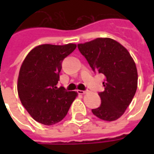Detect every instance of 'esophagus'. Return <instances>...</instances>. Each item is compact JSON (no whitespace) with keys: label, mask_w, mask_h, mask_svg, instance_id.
<instances>
[{"label":"esophagus","mask_w":154,"mask_h":154,"mask_svg":"<svg viewBox=\"0 0 154 154\" xmlns=\"http://www.w3.org/2000/svg\"><path fill=\"white\" fill-rule=\"evenodd\" d=\"M77 93H78V94H81V95H83V94H86V93H87V91H87V90H86V91H82V90H77Z\"/></svg>","instance_id":"34e87169"}]
</instances>
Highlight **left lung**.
Returning a JSON list of instances; mask_svg holds the SVG:
<instances>
[{
	"instance_id": "1",
	"label": "left lung",
	"mask_w": 154,
	"mask_h": 154,
	"mask_svg": "<svg viewBox=\"0 0 154 154\" xmlns=\"http://www.w3.org/2000/svg\"><path fill=\"white\" fill-rule=\"evenodd\" d=\"M77 48L91 69L106 76L104 91L99 92L100 106L92 109L98 118L119 119L131 103L138 85L135 63L125 48L110 38H98L79 44Z\"/></svg>"
}]
</instances>
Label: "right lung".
<instances>
[{
	"label": "right lung",
	"instance_id": "right-lung-1",
	"mask_svg": "<svg viewBox=\"0 0 154 154\" xmlns=\"http://www.w3.org/2000/svg\"><path fill=\"white\" fill-rule=\"evenodd\" d=\"M77 48L42 44L33 48L22 63L17 83L19 97L32 118L45 125L60 122L77 93L57 87L62 63Z\"/></svg>",
	"mask_w": 154,
	"mask_h": 154
}]
</instances>
